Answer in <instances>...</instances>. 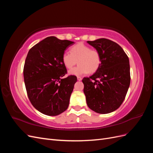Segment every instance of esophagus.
<instances>
[{
    "instance_id": "esophagus-1",
    "label": "esophagus",
    "mask_w": 153,
    "mask_h": 153,
    "mask_svg": "<svg viewBox=\"0 0 153 153\" xmlns=\"http://www.w3.org/2000/svg\"><path fill=\"white\" fill-rule=\"evenodd\" d=\"M82 79V78L80 76H77V80H78V81H81Z\"/></svg>"
}]
</instances>
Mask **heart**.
Wrapping results in <instances>:
<instances>
[{"label":"heart","instance_id":"obj_1","mask_svg":"<svg viewBox=\"0 0 153 153\" xmlns=\"http://www.w3.org/2000/svg\"><path fill=\"white\" fill-rule=\"evenodd\" d=\"M64 65L71 69L77 62V67L69 70L70 75L82 76L98 70L101 64V55L98 50L91 49L89 46L79 43L71 48V53L64 52L62 57Z\"/></svg>","mask_w":153,"mask_h":153}]
</instances>
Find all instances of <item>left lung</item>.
<instances>
[{
    "label": "left lung",
    "instance_id": "8db88e82",
    "mask_svg": "<svg viewBox=\"0 0 153 153\" xmlns=\"http://www.w3.org/2000/svg\"><path fill=\"white\" fill-rule=\"evenodd\" d=\"M87 43L98 50L101 64L98 70L82 80L87 106L98 114H108L123 103L130 84L129 59L114 41L101 38Z\"/></svg>",
    "mask_w": 153,
    "mask_h": 153
}]
</instances>
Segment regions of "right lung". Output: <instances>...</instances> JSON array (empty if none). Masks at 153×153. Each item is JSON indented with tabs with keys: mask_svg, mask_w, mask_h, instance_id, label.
Masks as SVG:
<instances>
[{
	"mask_svg": "<svg viewBox=\"0 0 153 153\" xmlns=\"http://www.w3.org/2000/svg\"><path fill=\"white\" fill-rule=\"evenodd\" d=\"M74 42L50 36L29 51L24 68L27 93L34 107L50 116L61 114L68 108L74 85V75L67 73L62 61L65 50Z\"/></svg>",
	"mask_w": 153,
	"mask_h": 153,
	"instance_id": "obj_1",
	"label": "right lung"
}]
</instances>
